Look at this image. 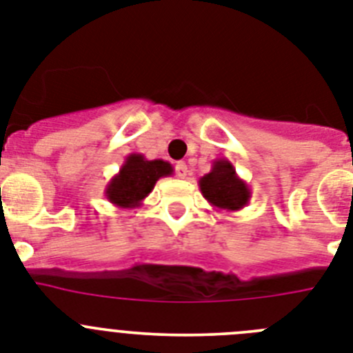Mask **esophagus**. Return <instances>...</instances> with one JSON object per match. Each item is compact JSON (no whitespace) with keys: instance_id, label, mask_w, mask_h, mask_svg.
Masks as SVG:
<instances>
[{"instance_id":"1","label":"esophagus","mask_w":353,"mask_h":353,"mask_svg":"<svg viewBox=\"0 0 353 353\" xmlns=\"http://www.w3.org/2000/svg\"><path fill=\"white\" fill-rule=\"evenodd\" d=\"M174 170H176V176L179 179H187V174H189V168H187L185 162H176V166H174Z\"/></svg>"}]
</instances>
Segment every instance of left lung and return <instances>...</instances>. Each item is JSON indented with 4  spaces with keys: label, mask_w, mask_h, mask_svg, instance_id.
I'll return each instance as SVG.
<instances>
[{
    "label": "left lung",
    "mask_w": 353,
    "mask_h": 353,
    "mask_svg": "<svg viewBox=\"0 0 353 353\" xmlns=\"http://www.w3.org/2000/svg\"><path fill=\"white\" fill-rule=\"evenodd\" d=\"M199 191L212 207L226 212L244 208L251 199V189L236 174L228 159H215L212 170L199 179Z\"/></svg>",
    "instance_id": "obj_1"
}]
</instances>
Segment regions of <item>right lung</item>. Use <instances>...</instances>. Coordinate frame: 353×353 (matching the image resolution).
Instances as JSON below:
<instances>
[{
  "label": "right lung",
  "mask_w": 353,
  "mask_h": 353,
  "mask_svg": "<svg viewBox=\"0 0 353 353\" xmlns=\"http://www.w3.org/2000/svg\"><path fill=\"white\" fill-rule=\"evenodd\" d=\"M173 166L168 161H148L143 154L127 155L120 171L105 185V198L120 208H136L154 191L162 176H171Z\"/></svg>",
  "instance_id": "right-lung-1"
}]
</instances>
